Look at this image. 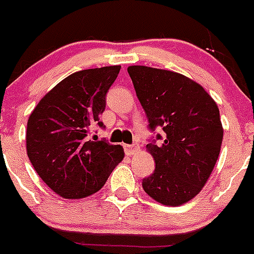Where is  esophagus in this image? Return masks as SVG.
Returning a JSON list of instances; mask_svg holds the SVG:
<instances>
[{
	"label": "esophagus",
	"instance_id": "1",
	"mask_svg": "<svg viewBox=\"0 0 254 254\" xmlns=\"http://www.w3.org/2000/svg\"><path fill=\"white\" fill-rule=\"evenodd\" d=\"M123 149H125L126 154L131 155L134 150L137 149V146H136V145H127V143H125V145H123Z\"/></svg>",
	"mask_w": 254,
	"mask_h": 254
}]
</instances>
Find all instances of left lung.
Masks as SVG:
<instances>
[{"label":"left lung","mask_w":254,"mask_h":254,"mask_svg":"<svg viewBox=\"0 0 254 254\" xmlns=\"http://www.w3.org/2000/svg\"><path fill=\"white\" fill-rule=\"evenodd\" d=\"M127 71L150 131L164 132L146 145L155 170L142 179V188L163 205H183L199 193L219 158V108L201 85L181 73L146 66Z\"/></svg>","instance_id":"8db88e82"}]
</instances>
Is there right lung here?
I'll list each match as a JSON object with an SVG mask.
<instances>
[{"instance_id": "right-lung-1", "label": "right lung", "mask_w": 254, "mask_h": 254, "mask_svg": "<svg viewBox=\"0 0 254 254\" xmlns=\"http://www.w3.org/2000/svg\"><path fill=\"white\" fill-rule=\"evenodd\" d=\"M120 69L109 66L69 75L29 117V160L44 183L64 198H84L98 192L125 156L120 145L87 138L94 126L104 128L100 114Z\"/></svg>"}]
</instances>
